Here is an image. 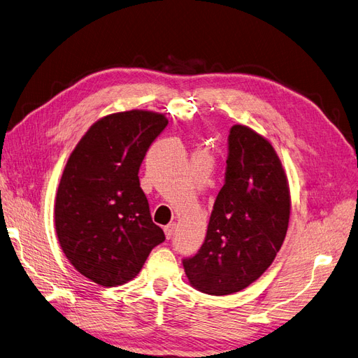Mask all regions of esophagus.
Instances as JSON below:
<instances>
[{
  "label": "esophagus",
  "mask_w": 358,
  "mask_h": 358,
  "mask_svg": "<svg viewBox=\"0 0 358 358\" xmlns=\"http://www.w3.org/2000/svg\"><path fill=\"white\" fill-rule=\"evenodd\" d=\"M176 229H177V226H176V223H171V224H168V226H165V236H166V239H171L172 236H174V234H176Z\"/></svg>",
  "instance_id": "esophagus-1"
}]
</instances>
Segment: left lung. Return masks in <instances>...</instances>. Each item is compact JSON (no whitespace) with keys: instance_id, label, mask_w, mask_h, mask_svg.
Returning <instances> with one entry per match:
<instances>
[{"instance_id":"1","label":"left lung","mask_w":358,"mask_h":358,"mask_svg":"<svg viewBox=\"0 0 358 358\" xmlns=\"http://www.w3.org/2000/svg\"><path fill=\"white\" fill-rule=\"evenodd\" d=\"M288 218L290 190L273 147L247 126H232L224 184L205 241L194 256L182 259L189 281L213 296L244 290L272 264Z\"/></svg>"}]
</instances>
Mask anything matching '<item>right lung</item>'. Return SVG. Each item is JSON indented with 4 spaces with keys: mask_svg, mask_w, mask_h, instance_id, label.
I'll return each mask as SVG.
<instances>
[{
    "mask_svg": "<svg viewBox=\"0 0 358 358\" xmlns=\"http://www.w3.org/2000/svg\"><path fill=\"white\" fill-rule=\"evenodd\" d=\"M166 124L152 111L110 114L90 126L68 159L56 193V234L73 266L99 285L135 278L165 241L138 172Z\"/></svg>",
    "mask_w": 358,
    "mask_h": 358,
    "instance_id": "add662e5",
    "label": "right lung"
}]
</instances>
